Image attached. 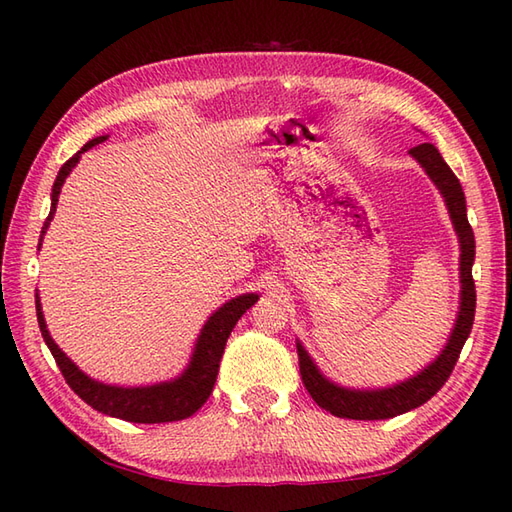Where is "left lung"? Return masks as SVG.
I'll list each match as a JSON object with an SVG mask.
<instances>
[{"mask_svg":"<svg viewBox=\"0 0 512 512\" xmlns=\"http://www.w3.org/2000/svg\"><path fill=\"white\" fill-rule=\"evenodd\" d=\"M409 154L416 158L429 178L436 182L444 202L449 206L451 220L455 231L460 237V281H462V303L458 312V321L451 332V339L444 347L442 354L433 361L427 369H422L418 376H413L405 383L387 387V389H374V391H361V389H345L330 383L317 365L312 363L308 352L303 350L301 343H297L299 354V372L301 380L306 385L312 400L325 411H330L336 418H350V420H387L400 416V413L416 409L424 405L429 398H433L447 383L455 363H458L462 347L469 339L473 319H475V281H473V259H475V237L473 228L466 217V200L460 180L449 169L447 162L442 160L440 151L431 143H422L413 147Z\"/></svg>","mask_w":512,"mask_h":512,"instance_id":"left-lung-1","label":"left lung"}]
</instances>
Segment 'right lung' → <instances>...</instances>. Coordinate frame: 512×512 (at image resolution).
I'll return each mask as SVG.
<instances>
[{
  "label": "right lung",
  "instance_id": "1",
  "mask_svg": "<svg viewBox=\"0 0 512 512\" xmlns=\"http://www.w3.org/2000/svg\"><path fill=\"white\" fill-rule=\"evenodd\" d=\"M105 138L107 136H99V138L90 140L88 145H83L81 151H76V154L59 169V176L52 184L50 215L46 217V222H43L41 235L48 231L52 215H54V211H57L59 193H61L65 178H68V173L74 169L76 162H79L83 151H88L94 145L103 143ZM41 239H39V246H41ZM257 299H259L257 295H242L237 299H231L228 303H224V306L217 310L209 321H206V325L200 332V339H198V343H195V352L191 356V363L187 369H184V374L180 378L169 380V383L151 385V387H114V385L96 383V380H92L90 376H85L81 369L76 367L70 358L59 350V345L52 341V336L46 328V319H43L39 295H35L37 321H39L41 336H43V341H46L48 350L52 352L54 361H57L65 383L74 389V394L88 402L92 409L107 413V416L121 418L127 422H143V424L184 420V418L193 416V413L198 411L206 400H209L228 336H231L239 317H242V314L250 306H255Z\"/></svg>",
  "mask_w": 512,
  "mask_h": 512
}]
</instances>
